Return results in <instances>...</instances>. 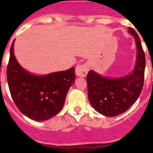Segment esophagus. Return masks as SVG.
<instances>
[{"instance_id":"esophagus-1","label":"esophagus","mask_w":153,"mask_h":153,"mask_svg":"<svg viewBox=\"0 0 153 153\" xmlns=\"http://www.w3.org/2000/svg\"><path fill=\"white\" fill-rule=\"evenodd\" d=\"M89 68H90V63L89 62H85L83 64L77 66L76 68H75L76 75L79 77H86L89 71Z\"/></svg>"}]
</instances>
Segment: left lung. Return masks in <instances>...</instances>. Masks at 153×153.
<instances>
[{"label": "left lung", "mask_w": 153, "mask_h": 153, "mask_svg": "<svg viewBox=\"0 0 153 153\" xmlns=\"http://www.w3.org/2000/svg\"><path fill=\"white\" fill-rule=\"evenodd\" d=\"M128 33L135 39L136 63L133 71L117 78L103 76L91 70L86 77L88 98L99 114L115 117L123 114L137 100L142 91L145 77V56L140 39L132 27Z\"/></svg>", "instance_id": "1"}]
</instances>
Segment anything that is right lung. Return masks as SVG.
Listing matches in <instances>:
<instances>
[{"instance_id":"add662e5","label":"right lung","mask_w":153,"mask_h":153,"mask_svg":"<svg viewBox=\"0 0 153 153\" xmlns=\"http://www.w3.org/2000/svg\"><path fill=\"white\" fill-rule=\"evenodd\" d=\"M10 48L7 81L11 95L21 113L34 121H46L62 109L70 87L74 82V67L48 74H32L20 66Z\"/></svg>"}]
</instances>
